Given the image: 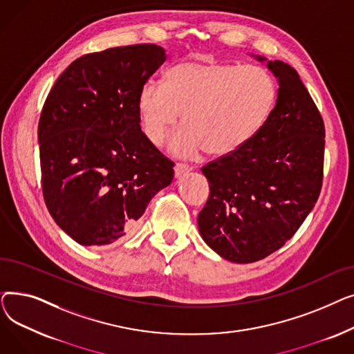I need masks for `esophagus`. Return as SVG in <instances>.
I'll return each mask as SVG.
<instances>
[{"instance_id":"34e87169","label":"esophagus","mask_w":354,"mask_h":354,"mask_svg":"<svg viewBox=\"0 0 354 354\" xmlns=\"http://www.w3.org/2000/svg\"><path fill=\"white\" fill-rule=\"evenodd\" d=\"M174 169H175V178H182L183 175L189 174L191 167L187 163H176Z\"/></svg>"}]
</instances>
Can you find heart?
<instances>
[{"label":"heart","mask_w":354,"mask_h":354,"mask_svg":"<svg viewBox=\"0 0 354 354\" xmlns=\"http://www.w3.org/2000/svg\"><path fill=\"white\" fill-rule=\"evenodd\" d=\"M277 100V83L259 66L211 60H185L166 71L163 83H146L138 110L146 138L163 142L180 113L183 126L169 143L178 156L202 149L227 156L243 147L268 120Z\"/></svg>","instance_id":"b5f03b06"}]
</instances>
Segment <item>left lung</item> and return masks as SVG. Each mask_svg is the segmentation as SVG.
<instances>
[{
  "instance_id": "left-lung-1",
  "label": "left lung",
  "mask_w": 354,
  "mask_h": 354,
  "mask_svg": "<svg viewBox=\"0 0 354 354\" xmlns=\"http://www.w3.org/2000/svg\"><path fill=\"white\" fill-rule=\"evenodd\" d=\"M251 57L277 79L275 107L243 147L202 167L211 194L198 215L207 245L236 264L281 248L314 208L323 180L324 123L299 73Z\"/></svg>"
}]
</instances>
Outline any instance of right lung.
Returning <instances> with one entry per match:
<instances>
[{
    "label": "right lung",
    "instance_id": "obj_1",
    "mask_svg": "<svg viewBox=\"0 0 354 354\" xmlns=\"http://www.w3.org/2000/svg\"><path fill=\"white\" fill-rule=\"evenodd\" d=\"M165 60L156 44L87 54L48 93L39 123L43 194L80 245L122 243L174 179V162L142 132L138 110L142 86Z\"/></svg>",
    "mask_w": 354,
    "mask_h": 354
}]
</instances>
